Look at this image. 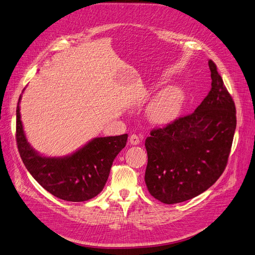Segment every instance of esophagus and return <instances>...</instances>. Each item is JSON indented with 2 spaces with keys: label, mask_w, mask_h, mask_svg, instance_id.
<instances>
[{
  "label": "esophagus",
  "mask_w": 255,
  "mask_h": 255,
  "mask_svg": "<svg viewBox=\"0 0 255 255\" xmlns=\"http://www.w3.org/2000/svg\"><path fill=\"white\" fill-rule=\"evenodd\" d=\"M129 141H130L131 145H138L139 141H140V138L136 134H132L129 138Z\"/></svg>",
  "instance_id": "34e87169"
}]
</instances>
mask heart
<instances>
[{"label": "heart", "instance_id": "obj_1", "mask_svg": "<svg viewBox=\"0 0 255 255\" xmlns=\"http://www.w3.org/2000/svg\"><path fill=\"white\" fill-rule=\"evenodd\" d=\"M184 102L180 87L169 86L155 96L147 107V117L152 124L167 125L179 116Z\"/></svg>", "mask_w": 255, "mask_h": 255}]
</instances>
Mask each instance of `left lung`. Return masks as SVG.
<instances>
[{"label": "left lung", "mask_w": 255, "mask_h": 255, "mask_svg": "<svg viewBox=\"0 0 255 255\" xmlns=\"http://www.w3.org/2000/svg\"><path fill=\"white\" fill-rule=\"evenodd\" d=\"M212 88L191 115L153 129L145 141L149 193L165 204L202 194L224 172L237 127L236 105L213 60Z\"/></svg>", "instance_id": "1"}]
</instances>
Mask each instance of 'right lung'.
Segmentation results:
<instances>
[{
  "label": "right lung",
  "instance_id": "1",
  "mask_svg": "<svg viewBox=\"0 0 255 255\" xmlns=\"http://www.w3.org/2000/svg\"><path fill=\"white\" fill-rule=\"evenodd\" d=\"M16 107V143L29 173L46 191L65 201L82 202L100 194L128 134L96 137L75 153L63 157H46L27 141Z\"/></svg>",
  "mask_w": 255,
  "mask_h": 255
}]
</instances>
